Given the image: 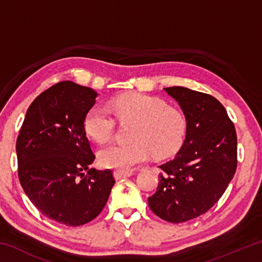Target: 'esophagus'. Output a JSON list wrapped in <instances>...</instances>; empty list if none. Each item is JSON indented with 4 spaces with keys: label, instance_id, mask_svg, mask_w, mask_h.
<instances>
[{
    "label": "esophagus",
    "instance_id": "esophagus-1",
    "mask_svg": "<svg viewBox=\"0 0 262 262\" xmlns=\"http://www.w3.org/2000/svg\"><path fill=\"white\" fill-rule=\"evenodd\" d=\"M133 176V172H123V171H114V178L119 180L122 178H126V177Z\"/></svg>",
    "mask_w": 262,
    "mask_h": 262
}]
</instances>
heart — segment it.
<instances>
[{
	"mask_svg": "<svg viewBox=\"0 0 262 262\" xmlns=\"http://www.w3.org/2000/svg\"><path fill=\"white\" fill-rule=\"evenodd\" d=\"M120 122L134 123L129 144H112L101 149L99 163L117 171H129L151 156L157 159L176 155L185 143L188 130L186 115L162 98L143 94H128L111 103ZM115 119L107 110L94 106L84 118L88 136L98 143L112 140Z\"/></svg>",
	"mask_w": 262,
	"mask_h": 262,
	"instance_id": "b5f03b06",
	"label": "heart"
}]
</instances>
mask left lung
I'll use <instances>...</instances> for the list:
<instances>
[{"label":"left lung","instance_id":"1","mask_svg":"<svg viewBox=\"0 0 262 262\" xmlns=\"http://www.w3.org/2000/svg\"><path fill=\"white\" fill-rule=\"evenodd\" d=\"M187 118L185 143L163 164L150 209L162 220L183 223L205 214L220 200L237 168V134L215 97L184 86L165 88Z\"/></svg>","mask_w":262,"mask_h":262}]
</instances>
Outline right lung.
I'll use <instances>...</instances> for the list:
<instances>
[{
	"label": "right lung",
	"instance_id": "add662e5",
	"mask_svg": "<svg viewBox=\"0 0 262 262\" xmlns=\"http://www.w3.org/2000/svg\"><path fill=\"white\" fill-rule=\"evenodd\" d=\"M97 92L63 81L41 92L28 108L16 142L18 178L35 208L57 223L78 227L96 219L115 183L95 161L84 118Z\"/></svg>",
	"mask_w": 262,
	"mask_h": 262
}]
</instances>
